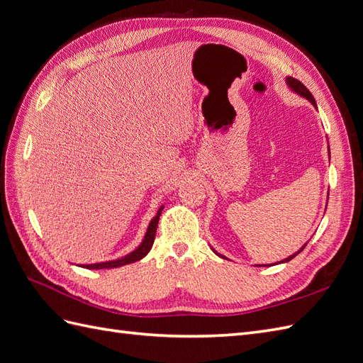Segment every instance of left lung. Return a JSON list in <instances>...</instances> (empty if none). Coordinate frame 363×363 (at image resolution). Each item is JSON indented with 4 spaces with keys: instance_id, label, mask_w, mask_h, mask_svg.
Wrapping results in <instances>:
<instances>
[{
    "instance_id": "8db88e82",
    "label": "left lung",
    "mask_w": 363,
    "mask_h": 363,
    "mask_svg": "<svg viewBox=\"0 0 363 363\" xmlns=\"http://www.w3.org/2000/svg\"><path fill=\"white\" fill-rule=\"evenodd\" d=\"M286 83H288V86L291 87V89L294 91V92H296V94H298V95H301V96H304V98H307V100H309L315 107H316V103H315V98H313V95L311 94V91L309 89H307V87L300 82V80H296V79H294V77H288V79H286ZM306 245L307 244H304L298 251H296L295 252V255H292V256H289L288 259H284V260H281L280 263H283V262H289V260H292L296 255H300V252L306 248ZM215 251V250H213ZM216 252V251H215ZM216 255H218V252H216ZM218 256H221V255H218ZM221 257H224V256H221ZM260 267V265H259Z\"/></svg>"
}]
</instances>
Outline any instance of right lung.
I'll return each mask as SVG.
<instances>
[{
    "label": "right lung",
    "instance_id": "1",
    "mask_svg": "<svg viewBox=\"0 0 363 363\" xmlns=\"http://www.w3.org/2000/svg\"><path fill=\"white\" fill-rule=\"evenodd\" d=\"M163 211V206L157 211V215L151 219V223L148 225V230L145 233L144 240H142V244L135 250L131 251L130 255L116 259V260H108V262H101V263H91V265H80L83 268L87 269H104V268H118V267H123V265H128V263H133L140 260L142 257H145L148 255V251L152 247V242H155V236H156V230H157V224H159V216Z\"/></svg>",
    "mask_w": 363,
    "mask_h": 363
}]
</instances>
